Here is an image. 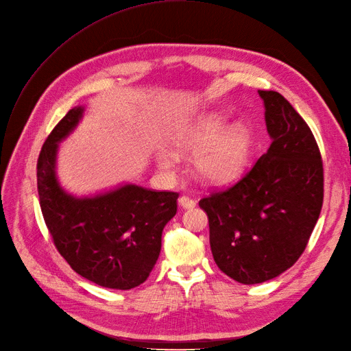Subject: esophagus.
I'll return each mask as SVG.
<instances>
[{"label": "esophagus", "mask_w": 351, "mask_h": 351, "mask_svg": "<svg viewBox=\"0 0 351 351\" xmlns=\"http://www.w3.org/2000/svg\"><path fill=\"white\" fill-rule=\"evenodd\" d=\"M178 204H180V207H183V208H193L195 206V202L186 197V195H183V197L178 199Z\"/></svg>", "instance_id": "1"}]
</instances>
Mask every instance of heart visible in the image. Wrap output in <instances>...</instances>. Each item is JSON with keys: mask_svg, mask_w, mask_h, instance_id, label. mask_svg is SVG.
I'll return each instance as SVG.
<instances>
[{"mask_svg": "<svg viewBox=\"0 0 351 351\" xmlns=\"http://www.w3.org/2000/svg\"><path fill=\"white\" fill-rule=\"evenodd\" d=\"M224 128L226 121L221 117H208L180 131L171 139V148L176 154L197 152L193 162L194 173L206 184L229 183L242 173L249 158L250 131L241 123L226 131ZM173 153L161 149L157 154L158 167L168 174H173L178 167V157Z\"/></svg>", "mask_w": 351, "mask_h": 351, "instance_id": "heart-1", "label": "heart"}]
</instances>
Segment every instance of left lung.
Returning a JSON list of instances; mask_svg holds the SVG:
<instances>
[{
    "label": "left lung",
    "mask_w": 351,
    "mask_h": 351,
    "mask_svg": "<svg viewBox=\"0 0 351 351\" xmlns=\"http://www.w3.org/2000/svg\"><path fill=\"white\" fill-rule=\"evenodd\" d=\"M258 93L272 138L268 151L241 180L199 203L208 217L216 265L245 285L269 281L298 261L324 195L311 130L281 93Z\"/></svg>",
    "instance_id": "1"
}]
</instances>
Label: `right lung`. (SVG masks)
I'll return each instance as SVG.
<instances>
[{"instance_id": "add662e5", "label": "right lung", "mask_w": 351, "mask_h": 351, "mask_svg": "<svg viewBox=\"0 0 351 351\" xmlns=\"http://www.w3.org/2000/svg\"><path fill=\"white\" fill-rule=\"evenodd\" d=\"M85 117L75 106L41 148L37 189L45 221L60 255L89 281L131 289L147 281L161 252L165 224L177 213L178 194L121 183L93 194L67 191L58 177L60 143Z\"/></svg>"}]
</instances>
